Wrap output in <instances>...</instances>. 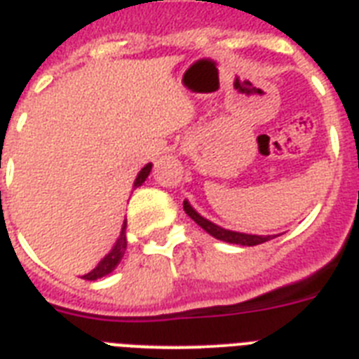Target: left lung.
Segmentation results:
<instances>
[{
	"label": "left lung",
	"mask_w": 359,
	"mask_h": 359,
	"mask_svg": "<svg viewBox=\"0 0 359 359\" xmlns=\"http://www.w3.org/2000/svg\"><path fill=\"white\" fill-rule=\"evenodd\" d=\"M184 212L191 217V219L197 223L203 230H206L210 236H214L215 240L226 241V243H234V245H245V247H252V245H260V243H265V241L273 240L276 236L280 234H273V236H258V234H245V232H236V230H229L223 229V226L215 225L210 219L203 217V215L194 208V206L189 205L188 201L184 199Z\"/></svg>",
	"instance_id": "8db88e82"
}]
</instances>
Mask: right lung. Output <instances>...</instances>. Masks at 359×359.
Returning <instances> with one entry per match:
<instances>
[{
    "label": "right lung",
    "mask_w": 359,
    "mask_h": 359,
    "mask_svg": "<svg viewBox=\"0 0 359 359\" xmlns=\"http://www.w3.org/2000/svg\"><path fill=\"white\" fill-rule=\"evenodd\" d=\"M151 168H153V164H145L144 168H142V171H140L136 180H134V188H138V186L144 184L145 179L149 177ZM125 229H127V219L123 221V226H121L119 238L116 240V243H114V247L110 249L109 255H104L103 260L99 262V264L95 265L94 269L90 271V273L81 276V278H84V280H97V278H103V276L110 275V273L118 267L119 262H121V258H123L125 255V249H127V234H125Z\"/></svg>",
    "instance_id": "obj_1"
}]
</instances>
